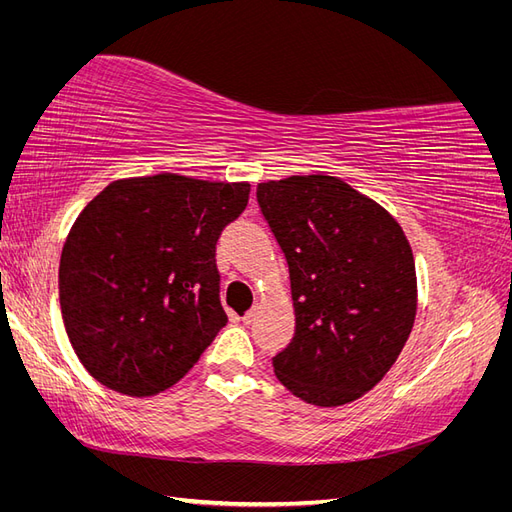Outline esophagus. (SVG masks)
Here are the masks:
<instances>
[{"label":"esophagus","mask_w":512,"mask_h":512,"mask_svg":"<svg viewBox=\"0 0 512 512\" xmlns=\"http://www.w3.org/2000/svg\"><path fill=\"white\" fill-rule=\"evenodd\" d=\"M254 316H256V307H252V309H250V312H245V314L241 316V320H243L245 324H250V322L254 320Z\"/></svg>","instance_id":"obj_1"}]
</instances>
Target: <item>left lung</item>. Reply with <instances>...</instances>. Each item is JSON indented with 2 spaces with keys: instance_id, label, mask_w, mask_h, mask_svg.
<instances>
[{
  "instance_id": "left-lung-1",
  "label": "left lung",
  "mask_w": 512,
  "mask_h": 512,
  "mask_svg": "<svg viewBox=\"0 0 512 512\" xmlns=\"http://www.w3.org/2000/svg\"><path fill=\"white\" fill-rule=\"evenodd\" d=\"M290 271L294 337L275 376L307 404H350L386 376L416 316L412 247L376 200L329 175L258 183Z\"/></svg>"
}]
</instances>
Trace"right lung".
<instances>
[{
  "mask_svg": "<svg viewBox=\"0 0 512 512\" xmlns=\"http://www.w3.org/2000/svg\"><path fill=\"white\" fill-rule=\"evenodd\" d=\"M247 198L245 181L162 173L113 181L81 211L61 252L59 303L100 384L158 395L226 327L215 243Z\"/></svg>",
  "mask_w": 512,
  "mask_h": 512,
  "instance_id": "right-lung-1",
  "label": "right lung"
}]
</instances>
